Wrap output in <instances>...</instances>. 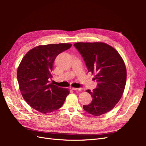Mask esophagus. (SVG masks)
Segmentation results:
<instances>
[{"instance_id":"obj_1","label":"esophagus","mask_w":146,"mask_h":146,"mask_svg":"<svg viewBox=\"0 0 146 146\" xmlns=\"http://www.w3.org/2000/svg\"><path fill=\"white\" fill-rule=\"evenodd\" d=\"M72 90H74V91H81L83 89L82 88H72Z\"/></svg>"}]
</instances>
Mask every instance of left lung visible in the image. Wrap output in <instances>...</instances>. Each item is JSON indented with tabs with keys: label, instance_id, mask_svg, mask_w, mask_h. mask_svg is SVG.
Returning a JSON list of instances; mask_svg holds the SVG:
<instances>
[{
	"label": "left lung",
	"instance_id": "8db88e82",
	"mask_svg": "<svg viewBox=\"0 0 146 146\" xmlns=\"http://www.w3.org/2000/svg\"><path fill=\"white\" fill-rule=\"evenodd\" d=\"M83 56L88 72L95 74L98 87L86 90L92 100L83 105L86 112L100 116L111 110L120 100L125 89L127 70L121 56L115 48L102 42L75 43Z\"/></svg>",
	"mask_w": 146,
	"mask_h": 146
}]
</instances>
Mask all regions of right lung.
<instances>
[{
  "label": "right lung",
  "mask_w": 146,
  "mask_h": 146,
  "mask_svg": "<svg viewBox=\"0 0 146 146\" xmlns=\"http://www.w3.org/2000/svg\"><path fill=\"white\" fill-rule=\"evenodd\" d=\"M72 46L69 43L50 44L35 47L19 65L17 78L24 100L32 108L46 114L61 107L69 94L68 88L49 83L56 56Z\"/></svg>",
  "instance_id": "right-lung-1"
}]
</instances>
